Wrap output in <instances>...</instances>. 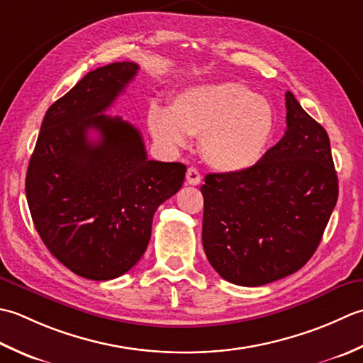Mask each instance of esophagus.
Here are the masks:
<instances>
[{"label":"esophagus","mask_w":363,"mask_h":363,"mask_svg":"<svg viewBox=\"0 0 363 363\" xmlns=\"http://www.w3.org/2000/svg\"><path fill=\"white\" fill-rule=\"evenodd\" d=\"M186 182L189 184H192V186H197V184H201L202 177H201V174H199L196 167H189L186 171Z\"/></svg>","instance_id":"1"}]
</instances>
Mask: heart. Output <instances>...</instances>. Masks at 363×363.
Wrapping results in <instances>:
<instances>
[{"label": "heart", "mask_w": 363, "mask_h": 363, "mask_svg": "<svg viewBox=\"0 0 363 363\" xmlns=\"http://www.w3.org/2000/svg\"><path fill=\"white\" fill-rule=\"evenodd\" d=\"M271 101L240 83H214L184 89L171 111L152 106L149 130L162 149L186 145L199 138L203 160L219 172H241L262 158L274 131Z\"/></svg>", "instance_id": "heart-1"}]
</instances>
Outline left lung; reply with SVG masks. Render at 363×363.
I'll return each mask as SVG.
<instances>
[{"mask_svg": "<svg viewBox=\"0 0 363 363\" xmlns=\"http://www.w3.org/2000/svg\"><path fill=\"white\" fill-rule=\"evenodd\" d=\"M284 138L241 172L208 174L202 184V244L218 274L260 286L293 274L320 244L338 197L326 130L291 92Z\"/></svg>", "mask_w": 363, "mask_h": 363, "instance_id": "8db88e82", "label": "left lung"}]
</instances>
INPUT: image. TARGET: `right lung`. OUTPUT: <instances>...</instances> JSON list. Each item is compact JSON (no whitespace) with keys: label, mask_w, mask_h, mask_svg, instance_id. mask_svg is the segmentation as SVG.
<instances>
[{"label":"right lung","mask_w":363,"mask_h":363,"mask_svg":"<svg viewBox=\"0 0 363 363\" xmlns=\"http://www.w3.org/2000/svg\"><path fill=\"white\" fill-rule=\"evenodd\" d=\"M138 70L125 61L89 72L48 108L29 160L25 191L37 233L65 268L91 280L116 279L139 262L155 211L186 174L182 162L147 158L140 133L103 114Z\"/></svg>","instance_id":"right-lung-1"}]
</instances>
